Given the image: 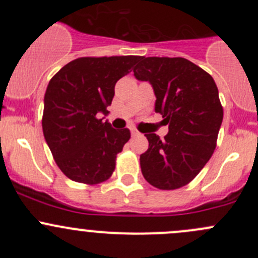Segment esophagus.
<instances>
[{
  "instance_id": "34e87169",
  "label": "esophagus",
  "mask_w": 258,
  "mask_h": 258,
  "mask_svg": "<svg viewBox=\"0 0 258 258\" xmlns=\"http://www.w3.org/2000/svg\"><path fill=\"white\" fill-rule=\"evenodd\" d=\"M131 134H132V136H139V131H137L136 128H132L131 130Z\"/></svg>"
}]
</instances>
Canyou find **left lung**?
Here are the masks:
<instances>
[{
	"mask_svg": "<svg viewBox=\"0 0 258 258\" xmlns=\"http://www.w3.org/2000/svg\"><path fill=\"white\" fill-rule=\"evenodd\" d=\"M156 95L155 111L168 124L161 140L146 134L148 150L140 156L146 181L160 189H177L205 167L217 145L223 107L212 76L182 57H145L134 69Z\"/></svg>",
	"mask_w": 258,
	"mask_h": 258,
	"instance_id": "8db88e82",
	"label": "left lung"
}]
</instances>
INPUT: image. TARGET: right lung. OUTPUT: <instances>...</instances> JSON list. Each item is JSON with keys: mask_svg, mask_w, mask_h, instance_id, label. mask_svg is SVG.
Segmentation results:
<instances>
[{"mask_svg": "<svg viewBox=\"0 0 258 258\" xmlns=\"http://www.w3.org/2000/svg\"><path fill=\"white\" fill-rule=\"evenodd\" d=\"M140 56L80 57L62 67L45 93L43 136L67 177L97 184L112 176L128 128L114 130L97 118L114 96V85L132 71Z\"/></svg>", "mask_w": 258, "mask_h": 258, "instance_id": "add662e5", "label": "right lung"}]
</instances>
